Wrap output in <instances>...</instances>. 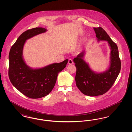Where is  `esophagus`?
<instances>
[{
	"label": "esophagus",
	"mask_w": 132,
	"mask_h": 132,
	"mask_svg": "<svg viewBox=\"0 0 132 132\" xmlns=\"http://www.w3.org/2000/svg\"><path fill=\"white\" fill-rule=\"evenodd\" d=\"M68 64H69V65H72V64H73V60L71 59H69Z\"/></svg>",
	"instance_id": "esophagus-1"
}]
</instances>
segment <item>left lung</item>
Instances as JSON below:
<instances>
[{
	"label": "left lung",
	"instance_id": "obj_1",
	"mask_svg": "<svg viewBox=\"0 0 132 132\" xmlns=\"http://www.w3.org/2000/svg\"><path fill=\"white\" fill-rule=\"evenodd\" d=\"M98 41H107L111 50L110 65L102 73H96L84 60L85 51H82L73 60L77 69L76 86L83 94L90 96L102 95L113 86L121 70V60L116 44L101 27L94 28Z\"/></svg>",
	"mask_w": 132,
	"mask_h": 132
}]
</instances>
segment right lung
<instances>
[{
  "label": "right lung",
  "instance_id": "add662e5",
  "mask_svg": "<svg viewBox=\"0 0 132 132\" xmlns=\"http://www.w3.org/2000/svg\"><path fill=\"white\" fill-rule=\"evenodd\" d=\"M46 31L39 27L24 32L12 46L9 54L10 81L22 94L31 98H39L49 94L55 85L58 73L66 67L68 61L66 59L39 69H32L26 64L23 50L26 40Z\"/></svg>",
  "mask_w": 132,
  "mask_h": 132
}]
</instances>
